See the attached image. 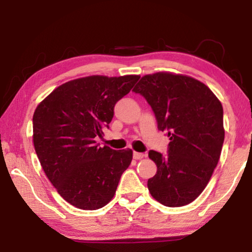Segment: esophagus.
I'll return each instance as SVG.
<instances>
[{"label":"esophagus","mask_w":252,"mask_h":252,"mask_svg":"<svg viewBox=\"0 0 252 252\" xmlns=\"http://www.w3.org/2000/svg\"><path fill=\"white\" fill-rule=\"evenodd\" d=\"M144 156H146V155L142 154V153H137V151H134V153H133L134 159H142Z\"/></svg>","instance_id":"34e87169"}]
</instances>
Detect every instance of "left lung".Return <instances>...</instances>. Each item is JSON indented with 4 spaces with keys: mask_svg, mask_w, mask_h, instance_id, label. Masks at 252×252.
<instances>
[{
    "mask_svg": "<svg viewBox=\"0 0 252 252\" xmlns=\"http://www.w3.org/2000/svg\"><path fill=\"white\" fill-rule=\"evenodd\" d=\"M133 92L147 99L158 129L170 137L167 156L149 151L157 173L148 189L165 206L187 205L204 190L219 161L225 139L221 102L197 79L172 72L143 75Z\"/></svg>",
    "mask_w": 252,
    "mask_h": 252,
    "instance_id": "1",
    "label": "left lung"
}]
</instances>
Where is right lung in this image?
<instances>
[{"instance_id":"right-lung-1","label":"right lung","mask_w":252,"mask_h":252,"mask_svg":"<svg viewBox=\"0 0 252 252\" xmlns=\"http://www.w3.org/2000/svg\"><path fill=\"white\" fill-rule=\"evenodd\" d=\"M140 75H89L67 81L39 103L33 115V143L41 166L62 197L75 208L97 210L116 194L129 166L132 149L98 147L115 104Z\"/></svg>"}]
</instances>
